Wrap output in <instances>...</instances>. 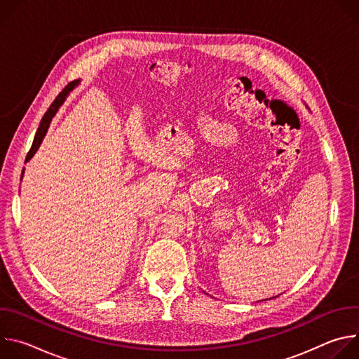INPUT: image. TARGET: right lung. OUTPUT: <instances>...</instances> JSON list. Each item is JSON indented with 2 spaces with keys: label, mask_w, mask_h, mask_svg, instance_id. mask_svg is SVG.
I'll return each mask as SVG.
<instances>
[{
  "label": "right lung",
  "mask_w": 359,
  "mask_h": 359,
  "mask_svg": "<svg viewBox=\"0 0 359 359\" xmlns=\"http://www.w3.org/2000/svg\"><path fill=\"white\" fill-rule=\"evenodd\" d=\"M78 82H79V81L71 82V83L55 97V100L53 102V104H50V107L48 108V111L45 112V115L42 116L41 123H39V126H38V130H36V133H35L32 146H31V149H29V151H28V155H27V158H25V162H28V161L35 155V151L38 150V147H39V144H41V142H42V139H43V136H45V133H46V130H48V126H49L50 121H53V118L55 116L57 111H58L60 107L64 104V100H65L67 95L69 93V90H72L74 86L78 85Z\"/></svg>",
  "instance_id": "add662e5"
}]
</instances>
